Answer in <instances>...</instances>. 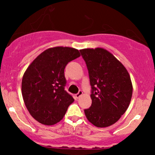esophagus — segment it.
<instances>
[{
    "label": "esophagus",
    "mask_w": 155,
    "mask_h": 155,
    "mask_svg": "<svg viewBox=\"0 0 155 155\" xmlns=\"http://www.w3.org/2000/svg\"><path fill=\"white\" fill-rule=\"evenodd\" d=\"M82 94H83V92L81 91V90H79V92H78L77 94H76V98H79L80 96H81Z\"/></svg>",
    "instance_id": "obj_1"
}]
</instances>
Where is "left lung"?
Here are the masks:
<instances>
[{"label": "left lung", "mask_w": 155, "mask_h": 155, "mask_svg": "<svg viewBox=\"0 0 155 155\" xmlns=\"http://www.w3.org/2000/svg\"><path fill=\"white\" fill-rule=\"evenodd\" d=\"M86 63L91 85L92 105L84 114L97 127L114 124L128 108L133 85L127 69L103 48L80 50Z\"/></svg>", "instance_id": "left-lung-1"}]
</instances>
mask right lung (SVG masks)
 I'll list each match as a JSON object with an SVG mask.
<instances>
[{
    "mask_svg": "<svg viewBox=\"0 0 155 155\" xmlns=\"http://www.w3.org/2000/svg\"><path fill=\"white\" fill-rule=\"evenodd\" d=\"M79 57V50L74 48H49L39 54L25 72L23 100L31 116L40 123L52 125L59 122L74 101L65 90L64 70L69 62Z\"/></svg>",
    "mask_w": 155,
    "mask_h": 155,
    "instance_id": "obj_1",
    "label": "right lung"
}]
</instances>
